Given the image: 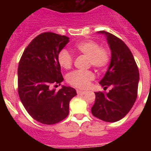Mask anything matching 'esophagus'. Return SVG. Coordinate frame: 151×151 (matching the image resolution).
<instances>
[{"label": "esophagus", "mask_w": 151, "mask_h": 151, "mask_svg": "<svg viewBox=\"0 0 151 151\" xmlns=\"http://www.w3.org/2000/svg\"><path fill=\"white\" fill-rule=\"evenodd\" d=\"M77 94H79V95H83V94H86V91H84L81 90H77Z\"/></svg>", "instance_id": "1"}]
</instances>
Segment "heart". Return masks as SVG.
I'll use <instances>...</instances> for the list:
<instances>
[{"label":"heart","instance_id":"b5f03b06","mask_svg":"<svg viewBox=\"0 0 151 151\" xmlns=\"http://www.w3.org/2000/svg\"><path fill=\"white\" fill-rule=\"evenodd\" d=\"M75 49L79 54L88 57V65L98 70H103L109 65L110 61V50L106 47H100L98 42L94 40H86L76 44ZM60 66L65 69L72 67L73 57L67 50L63 49L57 55ZM94 79V74L91 70H75L69 73L66 81L70 85L78 88H88L91 82Z\"/></svg>","mask_w":151,"mask_h":151}]
</instances>
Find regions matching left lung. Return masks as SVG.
<instances>
[{
  "instance_id": "8db88e82",
  "label": "left lung",
  "mask_w": 151,
  "mask_h": 151,
  "mask_svg": "<svg viewBox=\"0 0 151 151\" xmlns=\"http://www.w3.org/2000/svg\"><path fill=\"white\" fill-rule=\"evenodd\" d=\"M106 36L111 50V60L101 86L112 89L104 93L95 92L91 107L93 116L105 122L120 120L132 109L138 96L139 72L132 54L120 38L111 33L100 31Z\"/></svg>"
}]
</instances>
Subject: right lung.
Segmentation results:
<instances>
[{
    "label": "right lung",
    "mask_w": 151,
    "mask_h": 151,
    "mask_svg": "<svg viewBox=\"0 0 151 151\" xmlns=\"http://www.w3.org/2000/svg\"><path fill=\"white\" fill-rule=\"evenodd\" d=\"M69 41L65 35L41 33L26 47L19 63L20 101L29 115L42 124L53 125L66 118L69 101L77 94L69 86L58 91L50 89L63 81L57 55Z\"/></svg>",
    "instance_id": "1"
}]
</instances>
